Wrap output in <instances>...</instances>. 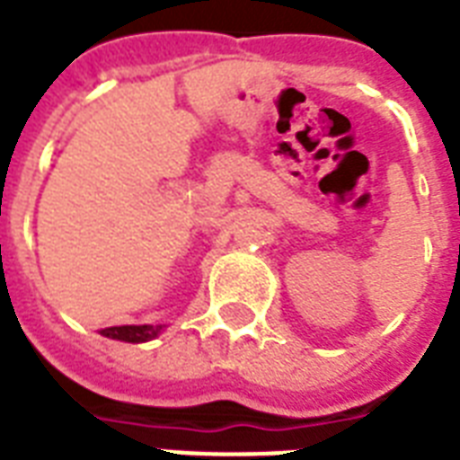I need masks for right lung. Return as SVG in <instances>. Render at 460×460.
<instances>
[{
	"label": "right lung",
	"mask_w": 460,
	"mask_h": 460,
	"mask_svg": "<svg viewBox=\"0 0 460 460\" xmlns=\"http://www.w3.org/2000/svg\"><path fill=\"white\" fill-rule=\"evenodd\" d=\"M163 331V326H148V323H141V326H110V329H102L101 333L108 338H115V341H124V343H144V341H151Z\"/></svg>",
	"instance_id": "add662e5"
}]
</instances>
